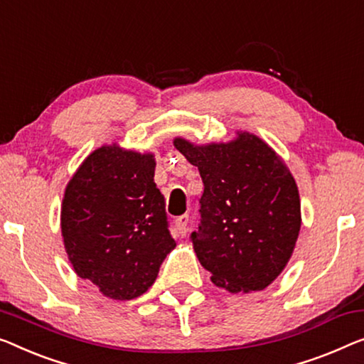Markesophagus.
Here are the masks:
<instances>
[{
  "instance_id": "1",
  "label": "esophagus",
  "mask_w": 364,
  "mask_h": 364,
  "mask_svg": "<svg viewBox=\"0 0 364 364\" xmlns=\"http://www.w3.org/2000/svg\"><path fill=\"white\" fill-rule=\"evenodd\" d=\"M188 222H189V215H188V214L180 215V217H178V219H176V230H178V234H180L181 237L186 235V232H188Z\"/></svg>"
}]
</instances>
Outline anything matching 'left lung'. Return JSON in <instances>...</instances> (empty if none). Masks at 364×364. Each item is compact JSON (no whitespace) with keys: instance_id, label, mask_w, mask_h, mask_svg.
I'll return each instance as SVG.
<instances>
[{"instance_id":"left-lung-1","label":"left lung","mask_w":364,"mask_h":364,"mask_svg":"<svg viewBox=\"0 0 364 364\" xmlns=\"http://www.w3.org/2000/svg\"><path fill=\"white\" fill-rule=\"evenodd\" d=\"M173 144L204 183L200 222L191 234L200 264L229 292L264 289L289 262L301 230L291 171L248 132H237L229 144L193 145L180 137Z\"/></svg>"}]
</instances>
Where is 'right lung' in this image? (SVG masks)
<instances>
[{
	"label": "right lung",
	"instance_id": "right-lung-1",
	"mask_svg": "<svg viewBox=\"0 0 364 364\" xmlns=\"http://www.w3.org/2000/svg\"><path fill=\"white\" fill-rule=\"evenodd\" d=\"M154 176V155L112 144L86 156L65 189L60 220L70 263L111 299L142 296L176 247Z\"/></svg>",
	"mask_w": 364,
	"mask_h": 364
}]
</instances>
